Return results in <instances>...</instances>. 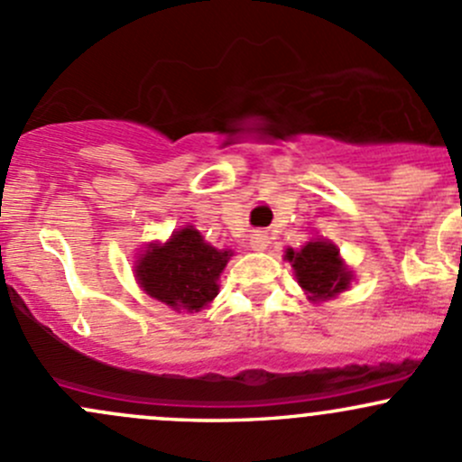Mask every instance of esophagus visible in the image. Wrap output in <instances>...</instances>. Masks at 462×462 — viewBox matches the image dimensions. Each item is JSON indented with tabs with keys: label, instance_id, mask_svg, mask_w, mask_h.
Here are the masks:
<instances>
[{
	"label": "esophagus",
	"instance_id": "34e87169",
	"mask_svg": "<svg viewBox=\"0 0 462 462\" xmlns=\"http://www.w3.org/2000/svg\"><path fill=\"white\" fill-rule=\"evenodd\" d=\"M269 242H271V237L266 236L264 231H254V236H251V249L263 251V249H266V246H269Z\"/></svg>",
	"mask_w": 462,
	"mask_h": 462
}]
</instances>
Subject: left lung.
<instances>
[{"mask_svg": "<svg viewBox=\"0 0 462 462\" xmlns=\"http://www.w3.org/2000/svg\"><path fill=\"white\" fill-rule=\"evenodd\" d=\"M287 260L296 271L298 284L313 302L336 298L351 284L349 266L342 263L340 251L329 240L318 237L300 251L287 249Z\"/></svg>", "mask_w": 462, "mask_h": 462, "instance_id": "1", "label": "left lung"}]
</instances>
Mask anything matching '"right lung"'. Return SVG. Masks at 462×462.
<instances>
[{"label":"right lung","mask_w":462,"mask_h":462,"mask_svg":"<svg viewBox=\"0 0 462 462\" xmlns=\"http://www.w3.org/2000/svg\"><path fill=\"white\" fill-rule=\"evenodd\" d=\"M233 255L204 242L193 226L171 233L164 245L151 242L135 263L140 287L178 313L199 311L217 296V280Z\"/></svg>","instance_id":"add662e5"}]
</instances>
